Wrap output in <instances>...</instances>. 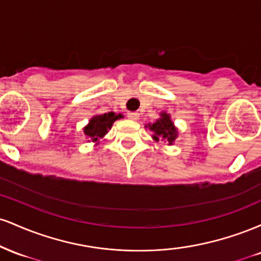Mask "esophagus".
Masks as SVG:
<instances>
[{
    "mask_svg": "<svg viewBox=\"0 0 261 261\" xmlns=\"http://www.w3.org/2000/svg\"><path fill=\"white\" fill-rule=\"evenodd\" d=\"M127 116H128V119H131V120H137V119H139V113L130 112L127 114Z\"/></svg>",
    "mask_w": 261,
    "mask_h": 261,
    "instance_id": "esophagus-1",
    "label": "esophagus"
}]
</instances>
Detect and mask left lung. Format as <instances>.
<instances>
[{
    "mask_svg": "<svg viewBox=\"0 0 261 261\" xmlns=\"http://www.w3.org/2000/svg\"><path fill=\"white\" fill-rule=\"evenodd\" d=\"M145 127L149 128V131L153 133L152 139L155 142L162 140L167 142L168 146H172L174 145L175 140L178 139V128H176L174 122L172 121L170 114L166 112H161L160 119H157L153 124H147Z\"/></svg>",
    "mask_w": 261,
    "mask_h": 261,
    "instance_id": "8db88e82",
    "label": "left lung"
}]
</instances>
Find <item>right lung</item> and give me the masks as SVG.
<instances>
[{"label": "right lung", "mask_w": 261, "mask_h": 261, "mask_svg": "<svg viewBox=\"0 0 261 261\" xmlns=\"http://www.w3.org/2000/svg\"><path fill=\"white\" fill-rule=\"evenodd\" d=\"M121 118V114L116 115L115 113H106L93 116L88 124L83 127V133L88 139V142H94L95 145H98L100 140H103L104 136L109 133L114 122Z\"/></svg>", "instance_id": "add662e5"}]
</instances>
